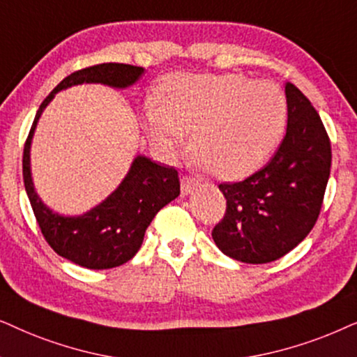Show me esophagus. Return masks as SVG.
<instances>
[{
  "instance_id": "1",
  "label": "esophagus",
  "mask_w": 357,
  "mask_h": 357,
  "mask_svg": "<svg viewBox=\"0 0 357 357\" xmlns=\"http://www.w3.org/2000/svg\"><path fill=\"white\" fill-rule=\"evenodd\" d=\"M197 186H199V181L196 178H191V176H186V178H183L181 179L183 196H188V194H191Z\"/></svg>"
}]
</instances>
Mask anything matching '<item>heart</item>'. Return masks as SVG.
I'll return each instance as SVG.
<instances>
[{"instance_id": "heart-1", "label": "heart", "mask_w": 357, "mask_h": 357, "mask_svg": "<svg viewBox=\"0 0 357 357\" xmlns=\"http://www.w3.org/2000/svg\"><path fill=\"white\" fill-rule=\"evenodd\" d=\"M286 126L281 89L238 73L166 76L156 89V106L145 111L146 135L161 155H183L184 135L192 134L194 158L220 181H240L263 168Z\"/></svg>"}]
</instances>
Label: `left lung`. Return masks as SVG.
<instances>
[{
  "mask_svg": "<svg viewBox=\"0 0 357 357\" xmlns=\"http://www.w3.org/2000/svg\"><path fill=\"white\" fill-rule=\"evenodd\" d=\"M287 130L273 160L241 183L218 186L227 199L212 238L223 255L264 264L296 248L315 225L331 168V145L312 102L286 83Z\"/></svg>",
  "mask_w": 357,
  "mask_h": 357,
  "instance_id": "8db88e82",
  "label": "left lung"
}]
</instances>
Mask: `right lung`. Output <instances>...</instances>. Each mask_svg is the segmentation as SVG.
<instances>
[{"label": "right lung", "instance_id": "add662e5", "mask_svg": "<svg viewBox=\"0 0 357 357\" xmlns=\"http://www.w3.org/2000/svg\"><path fill=\"white\" fill-rule=\"evenodd\" d=\"M144 73L142 66L101 63L68 75L40 104L24 145V186L42 235L56 255L82 268L111 269L134 258L156 212L179 196L178 171L137 155L126 178L102 202L82 215H61L42 202L32 181L31 145L37 122L55 94L63 89L83 83L126 89Z\"/></svg>", "mask_w": 357, "mask_h": 357}]
</instances>
